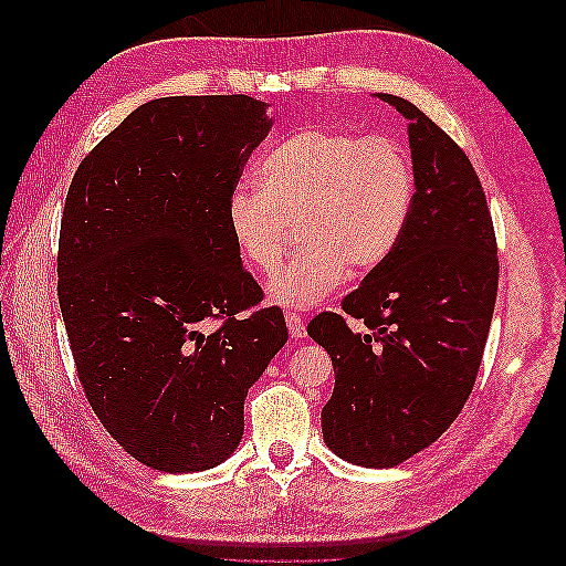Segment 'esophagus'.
Here are the masks:
<instances>
[{
  "mask_svg": "<svg viewBox=\"0 0 566 566\" xmlns=\"http://www.w3.org/2000/svg\"><path fill=\"white\" fill-rule=\"evenodd\" d=\"M285 323H287V331H290V337H304L306 335V325L302 321V316H297L295 312H285Z\"/></svg>",
  "mask_w": 566,
  "mask_h": 566,
  "instance_id": "1",
  "label": "esophagus"
}]
</instances>
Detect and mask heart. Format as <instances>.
I'll return each mask as SVG.
<instances>
[{
    "mask_svg": "<svg viewBox=\"0 0 566 566\" xmlns=\"http://www.w3.org/2000/svg\"><path fill=\"white\" fill-rule=\"evenodd\" d=\"M254 188L229 198L238 254L256 273H276L297 227L300 252L271 285L285 306H314L352 271L382 266L406 233L416 198L408 150L389 136L306 127L256 165Z\"/></svg>",
    "mask_w": 566,
    "mask_h": 566,
    "instance_id": "1",
    "label": "heart"
}]
</instances>
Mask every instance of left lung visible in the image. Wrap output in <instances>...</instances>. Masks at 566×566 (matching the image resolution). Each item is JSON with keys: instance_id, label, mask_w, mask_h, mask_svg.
I'll return each mask as SVG.
<instances>
[{"instance_id": "1", "label": "left lung", "mask_w": 566, "mask_h": 566, "mask_svg": "<svg viewBox=\"0 0 566 566\" xmlns=\"http://www.w3.org/2000/svg\"><path fill=\"white\" fill-rule=\"evenodd\" d=\"M380 98L410 119L413 210L399 248L342 300V312L306 325L335 368L323 439L364 468L399 465L460 416L482 366L501 269L465 150L410 101ZM349 317L367 331L354 334Z\"/></svg>"}]
</instances>
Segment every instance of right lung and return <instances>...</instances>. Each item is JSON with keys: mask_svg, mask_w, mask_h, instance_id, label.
Returning <instances> with one entry per match:
<instances>
[{"mask_svg": "<svg viewBox=\"0 0 566 566\" xmlns=\"http://www.w3.org/2000/svg\"><path fill=\"white\" fill-rule=\"evenodd\" d=\"M248 94L148 101L67 188L59 304L77 378L144 465L198 472L243 437L248 389L287 342L229 229V198L271 129Z\"/></svg>", "mask_w": 566, "mask_h": 566, "instance_id": "right-lung-1", "label": "right lung"}]
</instances>
